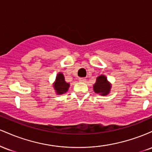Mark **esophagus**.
<instances>
[{"instance_id":"34e87169","label":"esophagus","mask_w":152,"mask_h":152,"mask_svg":"<svg viewBox=\"0 0 152 152\" xmlns=\"http://www.w3.org/2000/svg\"><path fill=\"white\" fill-rule=\"evenodd\" d=\"M86 78H80L79 79H78V81H81V82H84V81H86Z\"/></svg>"}]
</instances>
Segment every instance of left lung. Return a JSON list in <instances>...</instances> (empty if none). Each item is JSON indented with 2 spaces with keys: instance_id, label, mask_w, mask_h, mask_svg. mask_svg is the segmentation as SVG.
<instances>
[{
  "instance_id": "1",
  "label": "left lung",
  "mask_w": 152,
  "mask_h": 152,
  "mask_svg": "<svg viewBox=\"0 0 152 152\" xmlns=\"http://www.w3.org/2000/svg\"><path fill=\"white\" fill-rule=\"evenodd\" d=\"M93 88L95 93L101 94L102 96H106L109 94L111 85L107 81L105 76L101 75L96 78V81L94 83Z\"/></svg>"
}]
</instances>
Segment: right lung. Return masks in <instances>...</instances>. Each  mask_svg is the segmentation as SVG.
<instances>
[{
    "label": "right lung",
    "mask_w": 152,
    "mask_h": 152,
    "mask_svg": "<svg viewBox=\"0 0 152 152\" xmlns=\"http://www.w3.org/2000/svg\"><path fill=\"white\" fill-rule=\"evenodd\" d=\"M70 84L69 83H66L65 81L64 74L62 73H58L56 78L55 83H53L54 89L56 90L57 94H65L69 89Z\"/></svg>",
    "instance_id": "right-lung-1"
}]
</instances>
